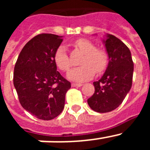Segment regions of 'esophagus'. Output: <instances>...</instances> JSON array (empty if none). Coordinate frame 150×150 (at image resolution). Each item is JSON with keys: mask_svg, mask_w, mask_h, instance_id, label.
Returning <instances> with one entry per match:
<instances>
[{"mask_svg": "<svg viewBox=\"0 0 150 150\" xmlns=\"http://www.w3.org/2000/svg\"><path fill=\"white\" fill-rule=\"evenodd\" d=\"M71 86H72V87H80L82 86V84H78V83H72L71 84Z\"/></svg>", "mask_w": 150, "mask_h": 150, "instance_id": "obj_1", "label": "esophagus"}]
</instances>
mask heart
Instances as JSON below:
<instances>
[{
  "label": "heart",
  "instance_id": "obj_1",
  "mask_svg": "<svg viewBox=\"0 0 150 150\" xmlns=\"http://www.w3.org/2000/svg\"><path fill=\"white\" fill-rule=\"evenodd\" d=\"M75 46L83 52L85 55L82 59L81 67H75L67 73V77L75 82H84L98 74L103 72L108 63V57L104 50L96 49L93 43L86 39H79ZM54 61L56 66L62 71H67L71 66V60L67 53L65 47L59 46L54 55Z\"/></svg>",
  "mask_w": 150,
  "mask_h": 150
}]
</instances>
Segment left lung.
I'll return each instance as SVG.
<instances>
[{
    "label": "left lung",
    "mask_w": 150,
    "mask_h": 150,
    "mask_svg": "<svg viewBox=\"0 0 150 150\" xmlns=\"http://www.w3.org/2000/svg\"><path fill=\"white\" fill-rule=\"evenodd\" d=\"M109 57L105 73L98 81L94 82L95 93L87 100L91 109L107 112L122 103L132 86L134 63L128 46L112 34L103 40Z\"/></svg>",
    "instance_id": "1"
}]
</instances>
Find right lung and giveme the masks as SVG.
Here are the masks:
<instances>
[{"label":"right lung","mask_w":150,"mask_h":150,"mask_svg":"<svg viewBox=\"0 0 150 150\" xmlns=\"http://www.w3.org/2000/svg\"><path fill=\"white\" fill-rule=\"evenodd\" d=\"M62 36L40 34L29 40L16 63L13 84L21 105L39 120H51L63 110L71 83L57 71L54 55Z\"/></svg>","instance_id":"1"}]
</instances>
